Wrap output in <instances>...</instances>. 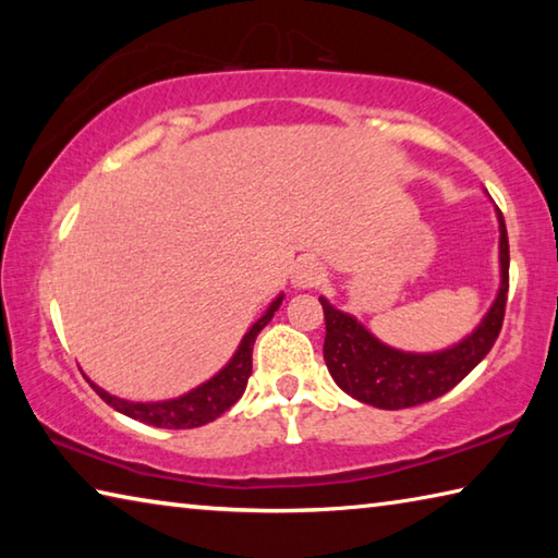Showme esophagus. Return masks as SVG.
<instances>
[{"label":"esophagus","instance_id":"34e87169","mask_svg":"<svg viewBox=\"0 0 558 558\" xmlns=\"http://www.w3.org/2000/svg\"><path fill=\"white\" fill-rule=\"evenodd\" d=\"M325 282V268L313 258H302L292 270V286L295 288H317Z\"/></svg>","mask_w":558,"mask_h":558}]
</instances>
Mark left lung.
Wrapping results in <instances>:
<instances>
[{"instance_id":"1","label":"left lung","mask_w":558,"mask_h":558,"mask_svg":"<svg viewBox=\"0 0 558 558\" xmlns=\"http://www.w3.org/2000/svg\"><path fill=\"white\" fill-rule=\"evenodd\" d=\"M497 219L502 286H499L495 305L489 307L480 327L456 347L436 354L399 352L366 332L352 315L339 313L325 298H319L327 327L325 362L339 389L356 401L376 405V409H411V405L428 403L448 393L483 362L502 329L509 290V241L505 216L499 209Z\"/></svg>"}]
</instances>
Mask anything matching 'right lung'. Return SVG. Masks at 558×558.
<instances>
[{
  "mask_svg": "<svg viewBox=\"0 0 558 558\" xmlns=\"http://www.w3.org/2000/svg\"><path fill=\"white\" fill-rule=\"evenodd\" d=\"M282 295L278 300H272V305L266 310L256 325H253L245 337L241 339L239 352L233 354V359L223 369L202 386H196L194 391H189L179 399L172 401H159V403H132V401H122L116 399V396L106 393L98 389L96 384H90L96 393L102 401L112 409L130 415V418L143 421L147 426L155 428H199L204 423H211L219 418L221 413H226L231 405L241 399L245 391V384H248V376L253 369V344H256V337L263 327H266L276 310L280 307Z\"/></svg>",
  "mask_w": 558,
  "mask_h": 558,
  "instance_id": "obj_1",
  "label": "right lung"
}]
</instances>
